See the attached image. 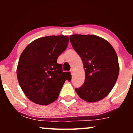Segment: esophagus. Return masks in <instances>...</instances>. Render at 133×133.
I'll return each mask as SVG.
<instances>
[{
    "label": "esophagus",
    "instance_id": "esophagus-1",
    "mask_svg": "<svg viewBox=\"0 0 133 133\" xmlns=\"http://www.w3.org/2000/svg\"><path fill=\"white\" fill-rule=\"evenodd\" d=\"M74 68H72L71 69V72L72 74H73V72H74Z\"/></svg>",
    "mask_w": 133,
    "mask_h": 133
}]
</instances>
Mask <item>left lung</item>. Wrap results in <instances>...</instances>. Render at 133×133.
<instances>
[{
	"label": "left lung",
	"mask_w": 133,
	"mask_h": 133,
	"mask_svg": "<svg viewBox=\"0 0 133 133\" xmlns=\"http://www.w3.org/2000/svg\"><path fill=\"white\" fill-rule=\"evenodd\" d=\"M74 49L81 58L84 83L76 91L82 99L94 103L108 95L118 77L119 66L115 50L108 41L94 35L69 37Z\"/></svg>",
	"instance_id": "8db88e82"
}]
</instances>
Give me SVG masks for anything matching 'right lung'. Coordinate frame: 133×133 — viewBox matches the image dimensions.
<instances>
[{
	"mask_svg": "<svg viewBox=\"0 0 133 133\" xmlns=\"http://www.w3.org/2000/svg\"><path fill=\"white\" fill-rule=\"evenodd\" d=\"M69 42L66 36L39 38L25 47L20 56L17 76L27 98L40 105H48L59 96L64 83L70 81L69 72H62L57 58Z\"/></svg>",
	"mask_w": 133,
	"mask_h": 133,
	"instance_id": "1",
	"label": "right lung"
}]
</instances>
